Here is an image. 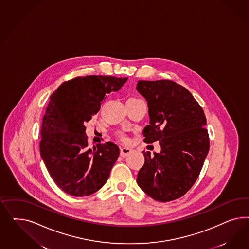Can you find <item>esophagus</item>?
<instances>
[{"label":"esophagus","mask_w":249,"mask_h":249,"mask_svg":"<svg viewBox=\"0 0 249 249\" xmlns=\"http://www.w3.org/2000/svg\"><path fill=\"white\" fill-rule=\"evenodd\" d=\"M131 151H132V150H131L130 148H128V147H123V148H121V157H126V156H128V154H130V153H131Z\"/></svg>","instance_id":"34e87169"}]
</instances>
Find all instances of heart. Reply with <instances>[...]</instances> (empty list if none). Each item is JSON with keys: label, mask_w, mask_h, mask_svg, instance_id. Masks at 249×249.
I'll return each mask as SVG.
<instances>
[{"label": "heart", "mask_w": 249, "mask_h": 249, "mask_svg": "<svg viewBox=\"0 0 249 249\" xmlns=\"http://www.w3.org/2000/svg\"><path fill=\"white\" fill-rule=\"evenodd\" d=\"M120 137H121V140H122V141H126V137L123 135V134H121V135H120Z\"/></svg>", "instance_id": "obj_1"}]
</instances>
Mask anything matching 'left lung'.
Here are the masks:
<instances>
[{"label": "left lung", "instance_id": "8db88e82", "mask_svg": "<svg viewBox=\"0 0 249 249\" xmlns=\"http://www.w3.org/2000/svg\"><path fill=\"white\" fill-rule=\"evenodd\" d=\"M136 89L149 107L144 142L160 146L153 156L142 151L137 183L152 199L170 202L188 192L203 168L210 148L206 118L193 95L174 81L139 80Z\"/></svg>", "mask_w": 249, "mask_h": 249}]
</instances>
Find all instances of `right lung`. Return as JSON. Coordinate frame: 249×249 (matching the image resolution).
Segmentation results:
<instances>
[{
    "label": "right lung",
    "mask_w": 249,
    "mask_h": 249,
    "mask_svg": "<svg viewBox=\"0 0 249 249\" xmlns=\"http://www.w3.org/2000/svg\"><path fill=\"white\" fill-rule=\"evenodd\" d=\"M128 77L78 76L66 81L50 97L41 128L40 154L56 185L70 196H90L101 188L120 154L116 144L88 147L85 123L100 102L120 90Z\"/></svg>",
    "instance_id": "add662e5"
}]
</instances>
